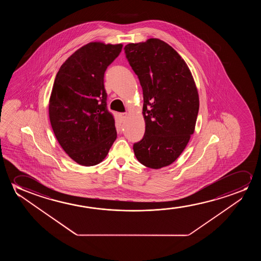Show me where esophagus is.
Wrapping results in <instances>:
<instances>
[{
    "label": "esophagus",
    "instance_id": "1",
    "mask_svg": "<svg viewBox=\"0 0 261 261\" xmlns=\"http://www.w3.org/2000/svg\"><path fill=\"white\" fill-rule=\"evenodd\" d=\"M120 117H121V119L123 121H125L126 118H127V113H121L120 114Z\"/></svg>",
    "mask_w": 261,
    "mask_h": 261
}]
</instances>
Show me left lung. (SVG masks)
I'll return each mask as SVG.
<instances>
[{
  "instance_id": "obj_1",
  "label": "left lung",
  "mask_w": 261,
  "mask_h": 261,
  "mask_svg": "<svg viewBox=\"0 0 261 261\" xmlns=\"http://www.w3.org/2000/svg\"><path fill=\"white\" fill-rule=\"evenodd\" d=\"M124 49L143 88L145 133L134 144L135 155L147 168L167 167L194 133L200 107L196 85L186 61L162 40L128 43Z\"/></svg>"
}]
</instances>
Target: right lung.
<instances>
[{"label": "right lung", "instance_id": "1", "mask_svg": "<svg viewBox=\"0 0 261 261\" xmlns=\"http://www.w3.org/2000/svg\"><path fill=\"white\" fill-rule=\"evenodd\" d=\"M122 47L121 43H87L66 60L54 80L49 100L50 125L61 148L79 165L100 163L117 138L103 79Z\"/></svg>", "mask_w": 261, "mask_h": 261}]
</instances>
